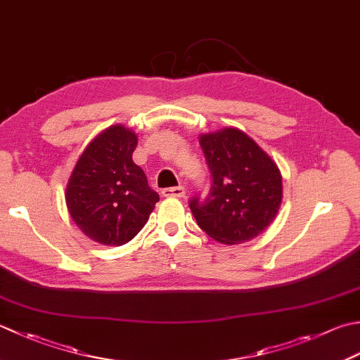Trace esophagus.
Returning <instances> with one entry per match:
<instances>
[{
    "instance_id": "1",
    "label": "esophagus",
    "mask_w": 360,
    "mask_h": 360,
    "mask_svg": "<svg viewBox=\"0 0 360 360\" xmlns=\"http://www.w3.org/2000/svg\"><path fill=\"white\" fill-rule=\"evenodd\" d=\"M184 193H186V188L182 186L162 188V196H178V198H181V196H184Z\"/></svg>"
}]
</instances>
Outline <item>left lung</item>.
<instances>
[{
	"label": "left lung",
	"instance_id": "8db88e82",
	"mask_svg": "<svg viewBox=\"0 0 360 360\" xmlns=\"http://www.w3.org/2000/svg\"><path fill=\"white\" fill-rule=\"evenodd\" d=\"M210 172V190L188 206L214 240L236 245L259 236L276 217L283 179L274 162L245 132L228 128L200 140Z\"/></svg>",
	"mask_w": 360,
	"mask_h": 360
}]
</instances>
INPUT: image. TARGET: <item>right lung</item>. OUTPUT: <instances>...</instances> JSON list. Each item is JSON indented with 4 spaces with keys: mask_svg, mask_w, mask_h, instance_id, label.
<instances>
[{
    "mask_svg": "<svg viewBox=\"0 0 360 360\" xmlns=\"http://www.w3.org/2000/svg\"><path fill=\"white\" fill-rule=\"evenodd\" d=\"M137 136L123 126L101 132L77 160L67 186V207L84 234L120 246L139 234L159 201L134 164Z\"/></svg>",
    "mask_w": 360,
    "mask_h": 360,
    "instance_id": "right-lung-1",
    "label": "right lung"
}]
</instances>
